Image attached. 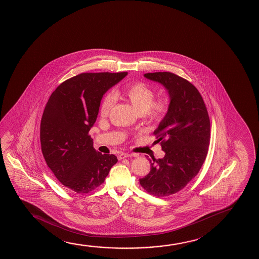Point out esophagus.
<instances>
[{
    "mask_svg": "<svg viewBox=\"0 0 259 259\" xmlns=\"http://www.w3.org/2000/svg\"><path fill=\"white\" fill-rule=\"evenodd\" d=\"M134 156H136V154H130V153H120L117 156V159L121 160V159H125V158H128V157H134Z\"/></svg>",
    "mask_w": 259,
    "mask_h": 259,
    "instance_id": "obj_1",
    "label": "esophagus"
}]
</instances>
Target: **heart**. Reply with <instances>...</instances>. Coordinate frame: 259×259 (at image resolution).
<instances>
[{
    "instance_id": "b5f03b06",
    "label": "heart",
    "mask_w": 259,
    "mask_h": 259,
    "mask_svg": "<svg viewBox=\"0 0 259 259\" xmlns=\"http://www.w3.org/2000/svg\"><path fill=\"white\" fill-rule=\"evenodd\" d=\"M123 95L127 98L134 108L139 114H144L146 118L152 122H161L169 111V101L166 99L154 100L155 93L147 84L136 81L124 85L121 91L108 93L101 101L100 114L101 116H108L115 104V97Z\"/></svg>"
}]
</instances>
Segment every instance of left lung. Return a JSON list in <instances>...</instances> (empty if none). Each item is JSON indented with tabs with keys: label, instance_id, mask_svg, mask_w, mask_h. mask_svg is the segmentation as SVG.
<instances>
[{
	"label": "left lung",
	"instance_id": "left-lung-1",
	"mask_svg": "<svg viewBox=\"0 0 259 259\" xmlns=\"http://www.w3.org/2000/svg\"><path fill=\"white\" fill-rule=\"evenodd\" d=\"M144 77L162 84L170 99L168 114L153 133L165 156L149 159L151 170L140 179L149 194L164 197L182 190L199 172L210 144V118L200 92L188 80L169 72Z\"/></svg>",
	"mask_w": 259,
	"mask_h": 259
}]
</instances>
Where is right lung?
I'll return each instance as SVG.
<instances>
[{
  "mask_svg": "<svg viewBox=\"0 0 259 259\" xmlns=\"http://www.w3.org/2000/svg\"><path fill=\"white\" fill-rule=\"evenodd\" d=\"M127 72H83L64 80L46 105L40 123L45 160L64 187L78 194L95 190L117 158L93 148L89 135L104 94Z\"/></svg>",
  "mask_w": 259,
  "mask_h": 259,
  "instance_id": "1",
  "label": "right lung"
}]
</instances>
